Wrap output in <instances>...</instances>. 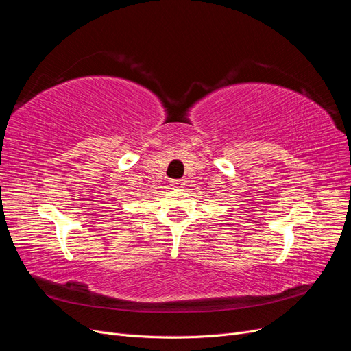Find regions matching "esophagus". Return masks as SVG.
<instances>
[{
  "instance_id": "1",
  "label": "esophagus",
  "mask_w": 351,
  "mask_h": 351,
  "mask_svg": "<svg viewBox=\"0 0 351 351\" xmlns=\"http://www.w3.org/2000/svg\"><path fill=\"white\" fill-rule=\"evenodd\" d=\"M171 186L174 189H183L184 187V180H171Z\"/></svg>"
}]
</instances>
